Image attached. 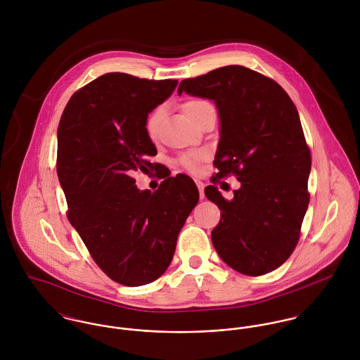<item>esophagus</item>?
<instances>
[{
    "instance_id": "esophagus-1",
    "label": "esophagus",
    "mask_w": 360,
    "mask_h": 360,
    "mask_svg": "<svg viewBox=\"0 0 360 360\" xmlns=\"http://www.w3.org/2000/svg\"><path fill=\"white\" fill-rule=\"evenodd\" d=\"M195 183H197V187H198V190H200V197L204 198V197H205V191H204V190H205V184H204L202 181H200V180H197Z\"/></svg>"
}]
</instances>
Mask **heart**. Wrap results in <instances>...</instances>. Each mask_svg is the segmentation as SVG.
I'll return each mask as SVG.
<instances>
[{
    "mask_svg": "<svg viewBox=\"0 0 360 360\" xmlns=\"http://www.w3.org/2000/svg\"><path fill=\"white\" fill-rule=\"evenodd\" d=\"M206 103L205 101H200V100H195V101H188V103L184 105V112L187 113L188 117H191L193 112ZM160 119H162V110L160 109H155L154 112L147 117V122H146V131L147 134L155 139L156 134H158V127H159V123H160ZM206 158L205 153L202 151H197V153H190V154H184L180 156V165L183 167H186L187 170L190 172H198L200 169V162L204 160Z\"/></svg>",
    "mask_w": 360,
    "mask_h": 360,
    "instance_id": "heart-1",
    "label": "heart"
}]
</instances>
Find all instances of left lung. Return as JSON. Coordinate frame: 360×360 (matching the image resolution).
Here are the masks:
<instances>
[{"instance_id": "1", "label": "left lung", "mask_w": 360, "mask_h": 360, "mask_svg": "<svg viewBox=\"0 0 360 360\" xmlns=\"http://www.w3.org/2000/svg\"><path fill=\"white\" fill-rule=\"evenodd\" d=\"M177 93L214 103L220 139L213 183L229 173L241 183L230 201L216 186L205 188L221 210L212 230L216 252L247 276L280 267L298 244L309 204L311 159L295 105L274 80L240 65L186 79Z\"/></svg>"}]
</instances>
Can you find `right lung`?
<instances>
[{
	"instance_id": "obj_1",
	"label": "right lung",
	"mask_w": 360,
	"mask_h": 360,
	"mask_svg": "<svg viewBox=\"0 0 360 360\" xmlns=\"http://www.w3.org/2000/svg\"><path fill=\"white\" fill-rule=\"evenodd\" d=\"M177 80L106 73L73 94L58 126L56 172L68 217L103 273L139 287L169 267L179 233L200 193L191 177H166L139 190L133 172L151 169L156 155L146 122Z\"/></svg>"
}]
</instances>
